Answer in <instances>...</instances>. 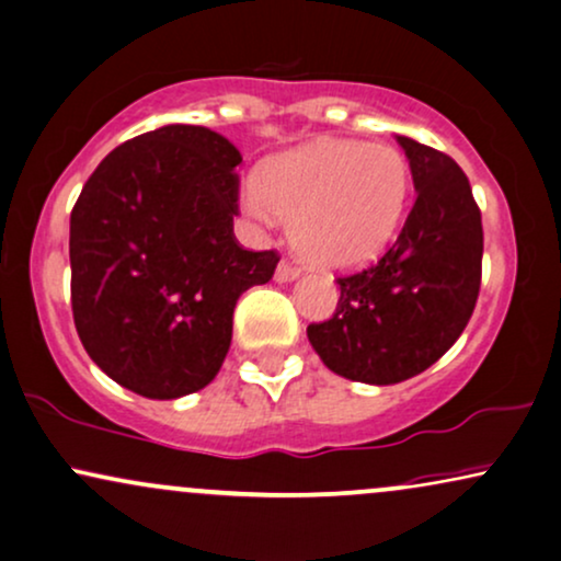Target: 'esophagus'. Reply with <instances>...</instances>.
I'll use <instances>...</instances> for the list:
<instances>
[{
	"mask_svg": "<svg viewBox=\"0 0 561 561\" xmlns=\"http://www.w3.org/2000/svg\"><path fill=\"white\" fill-rule=\"evenodd\" d=\"M300 276V272L298 268L293 266V263H287V261H282L279 266H276V274H274V279L279 282V285H287V282H295Z\"/></svg>",
	"mask_w": 561,
	"mask_h": 561,
	"instance_id": "1",
	"label": "esophagus"
}]
</instances>
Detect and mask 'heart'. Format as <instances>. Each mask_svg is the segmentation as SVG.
Wrapping results in <instances>:
<instances>
[{
  "label": "heart",
  "instance_id": "1",
  "mask_svg": "<svg viewBox=\"0 0 561 561\" xmlns=\"http://www.w3.org/2000/svg\"><path fill=\"white\" fill-rule=\"evenodd\" d=\"M413 195V172L400 148L321 138L263 164L240 185L255 221H293V248L310 266L357 272L389 251Z\"/></svg>",
  "mask_w": 561,
  "mask_h": 561
}]
</instances>
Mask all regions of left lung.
Masks as SVG:
<instances>
[{
    "instance_id": "8db88e82",
    "label": "left lung",
    "mask_w": 561,
    "mask_h": 561,
    "mask_svg": "<svg viewBox=\"0 0 561 561\" xmlns=\"http://www.w3.org/2000/svg\"><path fill=\"white\" fill-rule=\"evenodd\" d=\"M415 206L383 259L342 276L336 313L310 323L323 366L350 381L389 387L423 374L455 345L481 287L483 227L465 172L436 148L397 135Z\"/></svg>"
}]
</instances>
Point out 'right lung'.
<instances>
[{
	"label": "right lung",
	"mask_w": 561,
	"mask_h": 561,
	"mask_svg": "<svg viewBox=\"0 0 561 561\" xmlns=\"http://www.w3.org/2000/svg\"><path fill=\"white\" fill-rule=\"evenodd\" d=\"M240 151L201 125L117 146L70 214L72 316L91 360L148 400L214 381L240 295L279 259L234 242Z\"/></svg>",
	"instance_id": "add662e5"
}]
</instances>
